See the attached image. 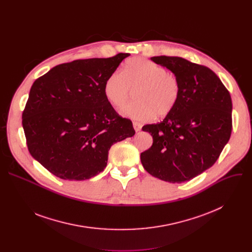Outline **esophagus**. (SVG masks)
Returning a JSON list of instances; mask_svg holds the SVG:
<instances>
[{
	"mask_svg": "<svg viewBox=\"0 0 252 252\" xmlns=\"http://www.w3.org/2000/svg\"><path fill=\"white\" fill-rule=\"evenodd\" d=\"M132 126H133V128H134V130L135 131H139L140 129H141V124H139V123H137V122H133L132 123Z\"/></svg>",
	"mask_w": 252,
	"mask_h": 252,
	"instance_id": "esophagus-1",
	"label": "esophagus"
}]
</instances>
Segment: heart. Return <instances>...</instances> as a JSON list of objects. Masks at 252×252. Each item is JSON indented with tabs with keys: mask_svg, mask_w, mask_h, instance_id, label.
<instances>
[{
	"mask_svg": "<svg viewBox=\"0 0 252 252\" xmlns=\"http://www.w3.org/2000/svg\"><path fill=\"white\" fill-rule=\"evenodd\" d=\"M136 92V101L126 105L122 114L137 121H149L168 115L181 95V84L166 69L147 59L132 58L122 71H114L104 82L106 99L116 107H123Z\"/></svg>",
	"mask_w": 252,
	"mask_h": 252,
	"instance_id": "obj_1",
	"label": "heart"
}]
</instances>
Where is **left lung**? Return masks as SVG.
I'll return each mask as SVG.
<instances>
[{"label":"left lung","mask_w":252,"mask_h":252,"mask_svg":"<svg viewBox=\"0 0 252 252\" xmlns=\"http://www.w3.org/2000/svg\"><path fill=\"white\" fill-rule=\"evenodd\" d=\"M181 84L174 109L158 124L142 126L153 146L140 154L145 169L161 181L181 184L211 167L229 140L232 102L220 79L207 66L179 57H153Z\"/></svg>","instance_id":"left-lung-1"}]
</instances>
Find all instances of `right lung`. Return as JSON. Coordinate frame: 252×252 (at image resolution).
<instances>
[{
	"label": "right lung",
	"instance_id": "add662e5",
	"mask_svg": "<svg viewBox=\"0 0 252 252\" xmlns=\"http://www.w3.org/2000/svg\"><path fill=\"white\" fill-rule=\"evenodd\" d=\"M129 54L56 65L32 84L23 112L31 156L56 176L86 181L102 171L114 143L135 131L106 99V78Z\"/></svg>",
	"mask_w": 252,
	"mask_h": 252
}]
</instances>
